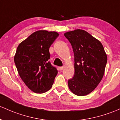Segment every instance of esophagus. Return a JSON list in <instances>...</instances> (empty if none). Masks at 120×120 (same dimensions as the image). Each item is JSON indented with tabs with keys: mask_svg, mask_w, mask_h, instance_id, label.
Segmentation results:
<instances>
[{
	"mask_svg": "<svg viewBox=\"0 0 120 120\" xmlns=\"http://www.w3.org/2000/svg\"><path fill=\"white\" fill-rule=\"evenodd\" d=\"M59 69H60V71H62L63 69V67H59Z\"/></svg>",
	"mask_w": 120,
	"mask_h": 120,
	"instance_id": "1",
	"label": "esophagus"
}]
</instances>
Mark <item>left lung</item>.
Returning a JSON list of instances; mask_svg holds the SVG:
<instances>
[{
    "instance_id": "left-lung-1",
    "label": "left lung",
    "mask_w": 120,
    "mask_h": 120,
    "mask_svg": "<svg viewBox=\"0 0 120 120\" xmlns=\"http://www.w3.org/2000/svg\"><path fill=\"white\" fill-rule=\"evenodd\" d=\"M73 48L75 74L68 80L71 91L79 96L86 95L97 87L103 77L107 56L100 41L82 30L64 34Z\"/></svg>"
}]
</instances>
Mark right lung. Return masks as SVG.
I'll list each match as a JSON object with an SVG mask.
<instances>
[{
	"instance_id": "obj_1",
	"label": "right lung",
	"mask_w": 120,
	"mask_h": 120,
	"mask_svg": "<svg viewBox=\"0 0 120 120\" xmlns=\"http://www.w3.org/2000/svg\"><path fill=\"white\" fill-rule=\"evenodd\" d=\"M59 36L56 32L40 30L34 32L18 45L14 61L20 77L36 93L48 91L57 74L49 59V48Z\"/></svg>"
}]
</instances>
